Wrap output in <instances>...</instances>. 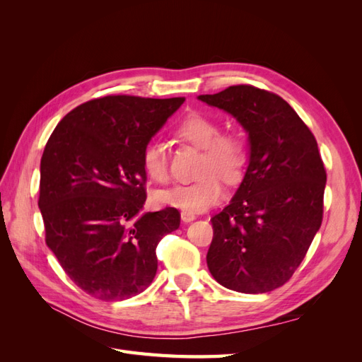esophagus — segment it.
Here are the masks:
<instances>
[{
    "label": "esophagus",
    "mask_w": 362,
    "mask_h": 362,
    "mask_svg": "<svg viewBox=\"0 0 362 362\" xmlns=\"http://www.w3.org/2000/svg\"><path fill=\"white\" fill-rule=\"evenodd\" d=\"M181 218H182V222H192V221H194L196 216H194V213H192V211L182 210V211H181Z\"/></svg>",
    "instance_id": "esophagus-1"
}]
</instances>
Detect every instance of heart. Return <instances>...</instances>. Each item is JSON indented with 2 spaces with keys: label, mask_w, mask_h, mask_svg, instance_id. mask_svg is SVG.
<instances>
[{
  "label": "heart",
  "mask_w": 362,
  "mask_h": 362,
  "mask_svg": "<svg viewBox=\"0 0 362 362\" xmlns=\"http://www.w3.org/2000/svg\"><path fill=\"white\" fill-rule=\"evenodd\" d=\"M177 134L189 144L202 148L198 168L201 177L193 182L160 190L157 201L161 205L192 213L206 210L223 198L222 178L228 184H235L243 178L249 161L247 141L234 129L221 133L217 120L202 113L185 116L177 127ZM140 163L151 180L168 181L166 149L161 141L149 140L141 149Z\"/></svg>",
  "instance_id": "obj_1"
}]
</instances>
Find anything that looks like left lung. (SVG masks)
I'll return each instance as SVG.
<instances>
[{
  "instance_id": "left-lung-1",
  "label": "left lung",
  "mask_w": 362,
  "mask_h": 362,
  "mask_svg": "<svg viewBox=\"0 0 362 362\" xmlns=\"http://www.w3.org/2000/svg\"><path fill=\"white\" fill-rule=\"evenodd\" d=\"M199 100L231 113L249 133L243 182L211 217L206 264L238 293H267L298 270L323 221L326 170L317 140L291 105L250 84Z\"/></svg>"
}]
</instances>
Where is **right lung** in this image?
Returning a JSON list of instances; mask_svg holds the SVG:
<instances>
[{
  "label": "right lung",
  "mask_w": 362,
  "mask_h": 362,
  "mask_svg": "<svg viewBox=\"0 0 362 362\" xmlns=\"http://www.w3.org/2000/svg\"><path fill=\"white\" fill-rule=\"evenodd\" d=\"M184 98L108 95L75 107L43 149L39 208L45 242L76 287L113 302L145 291L156 247L180 228L173 206L140 214L146 201L141 149Z\"/></svg>",
  "instance_id": "add662e5"
}]
</instances>
